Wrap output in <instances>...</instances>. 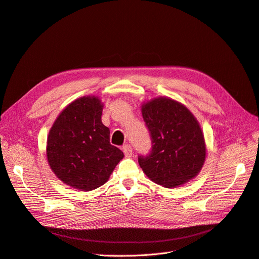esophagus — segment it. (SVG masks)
<instances>
[{
	"mask_svg": "<svg viewBox=\"0 0 259 259\" xmlns=\"http://www.w3.org/2000/svg\"><path fill=\"white\" fill-rule=\"evenodd\" d=\"M122 151H123V153H125V155L127 157H130L132 155V147H131L130 145L122 146Z\"/></svg>",
	"mask_w": 259,
	"mask_h": 259,
	"instance_id": "34e87169",
	"label": "esophagus"
}]
</instances>
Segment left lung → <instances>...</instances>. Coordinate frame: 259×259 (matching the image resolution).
Returning a JSON list of instances; mask_svg holds the SVG:
<instances>
[{"label":"left lung","mask_w":259,"mask_h":259,"mask_svg":"<svg viewBox=\"0 0 259 259\" xmlns=\"http://www.w3.org/2000/svg\"><path fill=\"white\" fill-rule=\"evenodd\" d=\"M151 150L139 164L151 181L170 188L195 178L205 161V142L199 122L183 105L160 97L142 106Z\"/></svg>","instance_id":"left-lung-1"}]
</instances>
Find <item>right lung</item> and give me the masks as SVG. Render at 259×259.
I'll return each mask as SVG.
<instances>
[{"label":"right lung","mask_w":259,"mask_h":259,"mask_svg":"<svg viewBox=\"0 0 259 259\" xmlns=\"http://www.w3.org/2000/svg\"><path fill=\"white\" fill-rule=\"evenodd\" d=\"M103 105L84 96L67 106L48 137V161L62 182L81 190L104 185L123 157L110 143V130L102 122Z\"/></svg>","instance_id":"right-lung-1"}]
</instances>
